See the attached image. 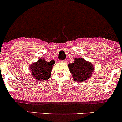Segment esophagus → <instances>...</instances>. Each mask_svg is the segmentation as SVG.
<instances>
[{
	"label": "esophagus",
	"instance_id": "obj_1",
	"mask_svg": "<svg viewBox=\"0 0 122 122\" xmlns=\"http://www.w3.org/2000/svg\"><path fill=\"white\" fill-rule=\"evenodd\" d=\"M66 60H65V61H61V62L63 63H66Z\"/></svg>",
	"mask_w": 122,
	"mask_h": 122
}]
</instances>
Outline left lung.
Here are the masks:
<instances>
[{
    "label": "left lung",
    "instance_id": "8db88e82",
    "mask_svg": "<svg viewBox=\"0 0 122 122\" xmlns=\"http://www.w3.org/2000/svg\"><path fill=\"white\" fill-rule=\"evenodd\" d=\"M69 71L74 81L82 82L89 79L93 75L95 66L82 57L75 58L74 62L68 65Z\"/></svg>",
    "mask_w": 122,
    "mask_h": 122
}]
</instances>
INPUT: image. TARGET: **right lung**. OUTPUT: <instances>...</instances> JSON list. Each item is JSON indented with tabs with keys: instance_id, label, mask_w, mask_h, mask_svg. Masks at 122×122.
<instances>
[{
	"instance_id": "obj_1",
	"label": "right lung",
	"mask_w": 122,
	"mask_h": 122,
	"mask_svg": "<svg viewBox=\"0 0 122 122\" xmlns=\"http://www.w3.org/2000/svg\"><path fill=\"white\" fill-rule=\"evenodd\" d=\"M55 63L54 60L47 61L45 59L40 58L37 61L30 65L29 70L32 77L40 81L48 80L51 76V71Z\"/></svg>"
}]
</instances>
